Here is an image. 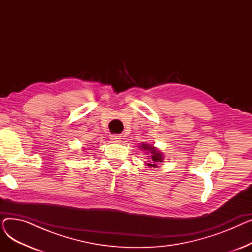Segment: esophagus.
Listing matches in <instances>:
<instances>
[{
  "label": "esophagus",
  "mask_w": 252,
  "mask_h": 252,
  "mask_svg": "<svg viewBox=\"0 0 252 252\" xmlns=\"http://www.w3.org/2000/svg\"><path fill=\"white\" fill-rule=\"evenodd\" d=\"M111 140H112L113 143H121L122 140H123V138H122V136L112 135V136H111Z\"/></svg>",
  "instance_id": "obj_1"
}]
</instances>
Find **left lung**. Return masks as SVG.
I'll return each mask as SVG.
<instances>
[{
  "mask_svg": "<svg viewBox=\"0 0 252 252\" xmlns=\"http://www.w3.org/2000/svg\"><path fill=\"white\" fill-rule=\"evenodd\" d=\"M140 150H144L146 151V153L150 154V156H148L147 159L149 160L148 162H145L147 166L149 167H158V164L160 162H163L164 159V154L158 150L156 147H154L153 145L147 144V143H142L139 146Z\"/></svg>",
  "mask_w": 252,
  "mask_h": 252,
  "instance_id": "left-lung-1",
  "label": "left lung"
}]
</instances>
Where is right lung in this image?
<instances>
[{"mask_svg":"<svg viewBox=\"0 0 252 252\" xmlns=\"http://www.w3.org/2000/svg\"><path fill=\"white\" fill-rule=\"evenodd\" d=\"M84 150H87V149H86V148H85V149H84Z\"/></svg>","mask_w":252,"mask_h":252,"instance_id":"add662e5","label":"right lung"}]
</instances>
